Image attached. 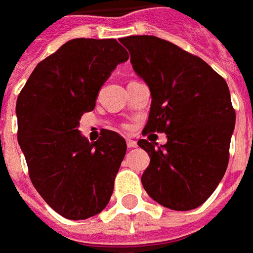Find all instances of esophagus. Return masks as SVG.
I'll list each match as a JSON object with an SVG mask.
<instances>
[{
    "label": "esophagus",
    "instance_id": "1",
    "mask_svg": "<svg viewBox=\"0 0 253 253\" xmlns=\"http://www.w3.org/2000/svg\"><path fill=\"white\" fill-rule=\"evenodd\" d=\"M126 143L128 148H137V142L132 141V139H126Z\"/></svg>",
    "mask_w": 253,
    "mask_h": 253
}]
</instances>
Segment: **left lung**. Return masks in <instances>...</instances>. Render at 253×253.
I'll use <instances>...</instances> for the list:
<instances>
[{
    "mask_svg": "<svg viewBox=\"0 0 253 253\" xmlns=\"http://www.w3.org/2000/svg\"><path fill=\"white\" fill-rule=\"evenodd\" d=\"M132 69L152 94L148 132L168 141L139 139L150 164L141 181L150 198L170 210L187 211L209 199L222 180L236 112L226 81L203 59L156 36L121 39Z\"/></svg>",
    "mask_w": 253,
    "mask_h": 253,
    "instance_id": "left-lung-1",
    "label": "left lung"
}]
</instances>
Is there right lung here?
I'll use <instances>...</instances> for the list:
<instances>
[{
	"mask_svg": "<svg viewBox=\"0 0 253 253\" xmlns=\"http://www.w3.org/2000/svg\"><path fill=\"white\" fill-rule=\"evenodd\" d=\"M127 59L115 39H72L38 63L17 97V139L31 181L67 219L93 217L112 195L126 141L104 130L89 142L78 126L111 72Z\"/></svg>",
	"mask_w": 253,
	"mask_h": 253,
	"instance_id": "right-lung-1",
	"label": "right lung"
}]
</instances>
